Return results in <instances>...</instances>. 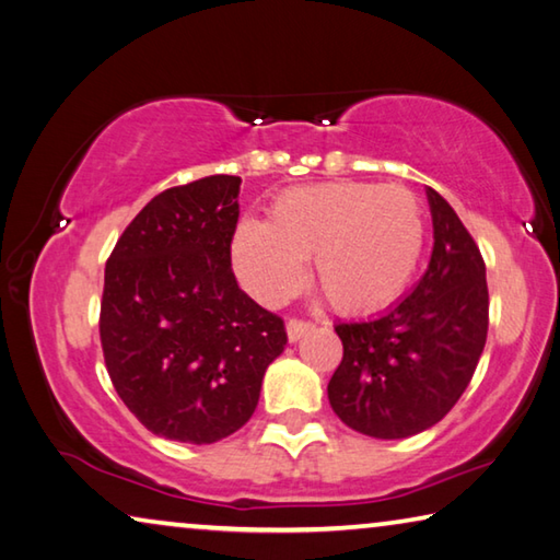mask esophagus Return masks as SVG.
Listing matches in <instances>:
<instances>
[{
    "label": "esophagus",
    "instance_id": "34e87169",
    "mask_svg": "<svg viewBox=\"0 0 560 560\" xmlns=\"http://www.w3.org/2000/svg\"><path fill=\"white\" fill-rule=\"evenodd\" d=\"M285 329H288V339L292 341V345H295V341L305 337L307 331L315 329V325H312V322H305V319H288Z\"/></svg>",
    "mask_w": 560,
    "mask_h": 560
}]
</instances>
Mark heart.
<instances>
[{
  "instance_id": "obj_1",
  "label": "heart",
  "mask_w": 560,
  "mask_h": 560,
  "mask_svg": "<svg viewBox=\"0 0 560 560\" xmlns=\"http://www.w3.org/2000/svg\"><path fill=\"white\" fill-rule=\"evenodd\" d=\"M425 243L423 209L398 184L325 182L278 196L270 221L243 219L233 235V268L262 305H278L305 280L341 312L396 300L413 278Z\"/></svg>"
}]
</instances>
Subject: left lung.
<instances>
[{"mask_svg":"<svg viewBox=\"0 0 560 560\" xmlns=\"http://www.w3.org/2000/svg\"><path fill=\"white\" fill-rule=\"evenodd\" d=\"M433 255L408 295L384 315L341 322L345 359L327 394L351 430L400 440L440 423L472 381L489 327L482 253L453 206L425 189Z\"/></svg>","mask_w":560,"mask_h":560,"instance_id":"obj_1","label":"left lung"}]
</instances>
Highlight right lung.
I'll return each mask as SVG.
<instances>
[{
  "label": "right lung",
  "instance_id": "obj_1",
  "mask_svg": "<svg viewBox=\"0 0 560 560\" xmlns=\"http://www.w3.org/2000/svg\"><path fill=\"white\" fill-rule=\"evenodd\" d=\"M241 176L156 194L105 265L101 345L122 404L154 435L211 445L248 423L285 325L231 270Z\"/></svg>",
  "mask_w": 560,
  "mask_h": 560
}]
</instances>
